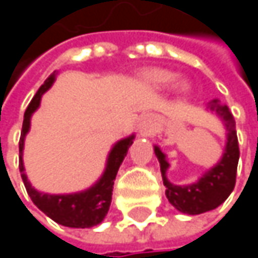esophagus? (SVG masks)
I'll list each match as a JSON object with an SVG mask.
<instances>
[{
  "label": "esophagus",
  "instance_id": "1",
  "mask_svg": "<svg viewBox=\"0 0 258 258\" xmlns=\"http://www.w3.org/2000/svg\"><path fill=\"white\" fill-rule=\"evenodd\" d=\"M155 127V119L154 116L151 115H145L142 119H140V124H139V130L143 136H148L152 130Z\"/></svg>",
  "mask_w": 258,
  "mask_h": 258
}]
</instances>
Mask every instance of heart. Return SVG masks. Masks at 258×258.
<instances>
[{
    "instance_id": "1",
    "label": "heart",
    "mask_w": 258,
    "mask_h": 258,
    "mask_svg": "<svg viewBox=\"0 0 258 258\" xmlns=\"http://www.w3.org/2000/svg\"><path fill=\"white\" fill-rule=\"evenodd\" d=\"M173 79H175V75L167 72V70H152V72H149L146 75V80L151 85L157 86V88H164V86L170 85L173 82ZM178 88H179L180 91H186L188 89V83L186 82H179Z\"/></svg>"
}]
</instances>
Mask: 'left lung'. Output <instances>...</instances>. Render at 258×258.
I'll return each instance as SVG.
<instances>
[{"instance_id":"left-lung-1","label":"left lung","mask_w":258,"mask_h":258,"mask_svg":"<svg viewBox=\"0 0 258 258\" xmlns=\"http://www.w3.org/2000/svg\"><path fill=\"white\" fill-rule=\"evenodd\" d=\"M209 109L214 110L221 121L224 122L227 130V142L226 149L221 160L209 169L200 179L189 185H175L167 179L166 172L169 169V163L166 155L161 152L158 146H154L155 155L160 161L163 183L166 186V196L169 202L183 214L188 215H199L208 211L218 208L230 192L236 183V170L239 161V143L236 134V122L227 106L214 100L209 103Z\"/></svg>"}]
</instances>
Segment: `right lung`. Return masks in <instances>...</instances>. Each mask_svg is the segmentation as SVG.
Listing matches in <instances>:
<instances>
[{"instance_id":"1","label":"right lung","mask_w":258,"mask_h":258,"mask_svg":"<svg viewBox=\"0 0 258 258\" xmlns=\"http://www.w3.org/2000/svg\"><path fill=\"white\" fill-rule=\"evenodd\" d=\"M56 78V72H53L49 78L44 80V83L38 88L37 94L28 104L24 115V124H22V133L19 140V170L22 175V180L25 183L26 192L34 202V205L44 212L49 218H52L55 223L73 227V229H86L94 227L100 224L104 217L107 215V211L110 208L112 202V191L116 173L119 170V166L122 164L128 148L133 145L134 134L119 140L110 151L107 157L106 170L101 175V178L97 180L91 188L75 192V194H46L37 191L34 186H31L29 180L26 178L24 161H22V152H24V142H25L26 133L29 131L31 124V115L37 110L40 106L41 95L53 85Z\"/></svg>"}]
</instances>
